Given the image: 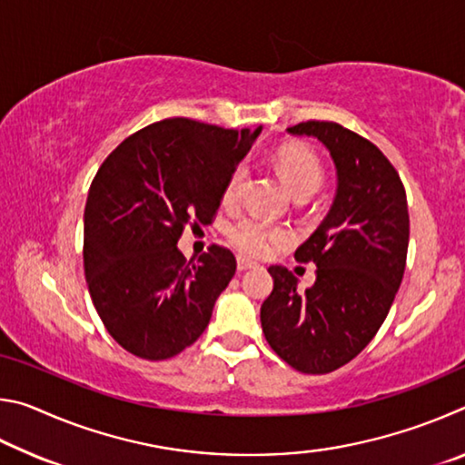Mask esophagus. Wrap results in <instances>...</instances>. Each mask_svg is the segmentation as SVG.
<instances>
[{
  "label": "esophagus",
  "mask_w": 465,
  "mask_h": 465,
  "mask_svg": "<svg viewBox=\"0 0 465 465\" xmlns=\"http://www.w3.org/2000/svg\"><path fill=\"white\" fill-rule=\"evenodd\" d=\"M256 266V262H252L250 258H246V256H238V271L242 272V271H248V269H254Z\"/></svg>",
  "instance_id": "34e87169"
}]
</instances>
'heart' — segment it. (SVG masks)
<instances>
[{"label":"heart","mask_w":465,"mask_h":465,"mask_svg":"<svg viewBox=\"0 0 465 465\" xmlns=\"http://www.w3.org/2000/svg\"><path fill=\"white\" fill-rule=\"evenodd\" d=\"M274 163H277L282 183L287 184L295 199L297 196L313 194L320 188L322 180H324V168H322L320 157L308 145H282L274 155ZM243 180H246V166L238 163L225 180L223 203L238 201ZM282 238H285V232L254 215L242 217L230 230V240L233 242V246L252 256H264L266 252H271L272 243L281 242Z\"/></svg>","instance_id":"heart-1"}]
</instances>
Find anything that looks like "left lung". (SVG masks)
<instances>
[{"label": "left lung", "instance_id": "1", "mask_svg": "<svg viewBox=\"0 0 465 465\" xmlns=\"http://www.w3.org/2000/svg\"><path fill=\"white\" fill-rule=\"evenodd\" d=\"M287 133L328 149L336 193L318 230L295 250V261L318 266L313 285L299 289L285 266L269 269L262 332L297 371L330 373L371 342L398 293L411 232L406 193L388 157L338 123H299Z\"/></svg>", "mask_w": 465, "mask_h": 465}]
</instances>
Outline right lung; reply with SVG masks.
Here are the masks:
<instances>
[{
    "label": "right lung",
    "instance_id": "add662e5",
    "mask_svg": "<svg viewBox=\"0 0 465 465\" xmlns=\"http://www.w3.org/2000/svg\"><path fill=\"white\" fill-rule=\"evenodd\" d=\"M261 131L163 119L100 166L84 211L85 281L102 324L131 355L170 359L207 328L235 256L211 246L186 262L176 243L186 223L211 222Z\"/></svg>",
    "mask_w": 465,
    "mask_h": 465
}]
</instances>
